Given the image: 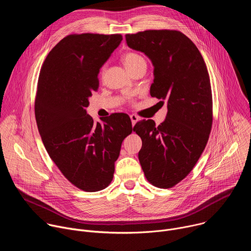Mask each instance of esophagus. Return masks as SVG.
Here are the masks:
<instances>
[{
  "mask_svg": "<svg viewBox=\"0 0 251 251\" xmlns=\"http://www.w3.org/2000/svg\"><path fill=\"white\" fill-rule=\"evenodd\" d=\"M130 118H131V121H132V125L134 126L135 124H136V122L139 120V117L137 116V115H135V114H131L130 115Z\"/></svg>",
  "mask_w": 251,
  "mask_h": 251,
  "instance_id": "1",
  "label": "esophagus"
}]
</instances>
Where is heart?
Returning <instances> with one entry per match:
<instances>
[{
  "label": "heart",
  "instance_id": "b5f03b06",
  "mask_svg": "<svg viewBox=\"0 0 251 251\" xmlns=\"http://www.w3.org/2000/svg\"><path fill=\"white\" fill-rule=\"evenodd\" d=\"M144 60V58H143L140 54L136 53V52H127L126 54H124L123 56V63L125 65V67L128 69V68H131L133 67L134 65H136L138 62L140 61H143ZM104 70V67L102 68V71Z\"/></svg>",
  "mask_w": 251,
  "mask_h": 251
}]
</instances>
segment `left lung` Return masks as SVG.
Masks as SVG:
<instances>
[{
  "instance_id": "obj_1",
  "label": "left lung",
  "mask_w": 251,
  "mask_h": 251,
  "mask_svg": "<svg viewBox=\"0 0 251 251\" xmlns=\"http://www.w3.org/2000/svg\"><path fill=\"white\" fill-rule=\"evenodd\" d=\"M129 48L144 52L154 65L152 97L165 101L166 119L159 126L139 121V161L147 181L171 189L191 173L208 141L212 126V94L208 71L196 45L175 29L127 33Z\"/></svg>"
}]
</instances>
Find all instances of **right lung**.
<instances>
[{
    "instance_id": "right-lung-1",
    "label": "right lung",
    "mask_w": 251,
    "mask_h": 251,
    "mask_svg": "<svg viewBox=\"0 0 251 251\" xmlns=\"http://www.w3.org/2000/svg\"><path fill=\"white\" fill-rule=\"evenodd\" d=\"M122 40L120 33L66 35L40 71L34 115L43 143L61 174L84 192L110 185L122 142L133 130L125 113L100 124L85 110L99 87L100 67Z\"/></svg>"
}]
</instances>
